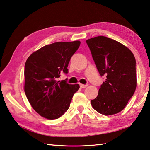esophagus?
I'll use <instances>...</instances> for the list:
<instances>
[{
	"mask_svg": "<svg viewBox=\"0 0 150 150\" xmlns=\"http://www.w3.org/2000/svg\"><path fill=\"white\" fill-rule=\"evenodd\" d=\"M87 86H88L87 84H80V87L81 88H86Z\"/></svg>",
	"mask_w": 150,
	"mask_h": 150,
	"instance_id": "esophagus-1",
	"label": "esophagus"
}]
</instances>
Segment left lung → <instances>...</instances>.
<instances>
[{
    "mask_svg": "<svg viewBox=\"0 0 150 150\" xmlns=\"http://www.w3.org/2000/svg\"><path fill=\"white\" fill-rule=\"evenodd\" d=\"M86 43L100 76L106 79L91 104L97 112L111 115L122 111L137 86L136 61L131 50L106 37L88 39Z\"/></svg>",
    "mask_w": 150,
    "mask_h": 150,
    "instance_id": "1",
    "label": "left lung"
}]
</instances>
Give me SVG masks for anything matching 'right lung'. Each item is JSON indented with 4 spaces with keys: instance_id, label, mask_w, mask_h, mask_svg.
<instances>
[{
    "instance_id": "right-lung-1",
    "label": "right lung",
    "mask_w": 150,
    "mask_h": 150,
    "mask_svg": "<svg viewBox=\"0 0 150 150\" xmlns=\"http://www.w3.org/2000/svg\"><path fill=\"white\" fill-rule=\"evenodd\" d=\"M80 44L79 40L48 44L33 52L25 64V94L36 112L47 119L61 117L80 88L66 80L57 81L62 72L68 73L70 59Z\"/></svg>"
}]
</instances>
